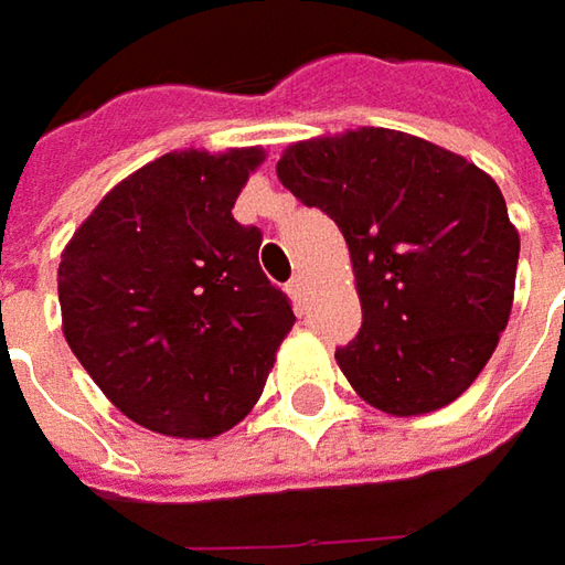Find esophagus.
Instances as JSON below:
<instances>
[{"label":"esophagus","instance_id":"34e87169","mask_svg":"<svg viewBox=\"0 0 565 565\" xmlns=\"http://www.w3.org/2000/svg\"><path fill=\"white\" fill-rule=\"evenodd\" d=\"M289 295H292L298 305L308 301V279H305L301 273H295L292 279H289Z\"/></svg>","mask_w":565,"mask_h":565}]
</instances>
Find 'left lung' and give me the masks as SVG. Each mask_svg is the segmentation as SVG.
<instances>
[{
  "label": "left lung",
  "instance_id": "8db88e82",
  "mask_svg": "<svg viewBox=\"0 0 565 565\" xmlns=\"http://www.w3.org/2000/svg\"><path fill=\"white\" fill-rule=\"evenodd\" d=\"M279 182L342 232L361 330L337 349L374 408L408 418L459 399L507 330L519 232L466 157L390 128L292 143Z\"/></svg>",
  "mask_w": 565,
  "mask_h": 565
}]
</instances>
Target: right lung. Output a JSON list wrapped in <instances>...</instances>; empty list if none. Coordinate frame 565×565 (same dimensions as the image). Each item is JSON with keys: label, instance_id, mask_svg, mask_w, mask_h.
<instances>
[{"label": "right lung", "instance_id": "add662e5", "mask_svg": "<svg viewBox=\"0 0 565 565\" xmlns=\"http://www.w3.org/2000/svg\"><path fill=\"white\" fill-rule=\"evenodd\" d=\"M260 147L175 150L113 188L58 264L62 333L109 402L166 437L210 440L260 399L292 305L232 216Z\"/></svg>", "mask_w": 565, "mask_h": 565}]
</instances>
